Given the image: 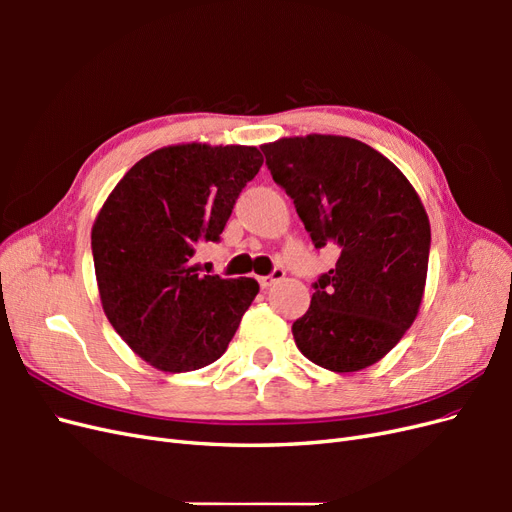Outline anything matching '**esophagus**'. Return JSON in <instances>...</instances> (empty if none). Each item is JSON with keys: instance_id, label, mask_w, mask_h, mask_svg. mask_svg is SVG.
I'll return each mask as SVG.
<instances>
[{"instance_id": "1", "label": "esophagus", "mask_w": 512, "mask_h": 512, "mask_svg": "<svg viewBox=\"0 0 512 512\" xmlns=\"http://www.w3.org/2000/svg\"><path fill=\"white\" fill-rule=\"evenodd\" d=\"M284 275H286V271L282 269V267H275L273 271H271V275H265V277H260V286L262 288H271V286H275L277 282H282L284 280Z\"/></svg>"}]
</instances>
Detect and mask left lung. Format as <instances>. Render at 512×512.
I'll list each match as a JSON object with an SVG mask.
<instances>
[{
    "label": "left lung",
    "mask_w": 512,
    "mask_h": 512,
    "mask_svg": "<svg viewBox=\"0 0 512 512\" xmlns=\"http://www.w3.org/2000/svg\"><path fill=\"white\" fill-rule=\"evenodd\" d=\"M262 153L314 245L339 250L292 324L297 348L337 374L378 363L421 307L431 245L421 198L391 160L348 136L280 138Z\"/></svg>",
    "instance_id": "left-lung-1"
}]
</instances>
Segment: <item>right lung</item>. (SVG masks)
<instances>
[{"instance_id":"add662e5","label":"right lung","mask_w":512,"mask_h":512,"mask_svg":"<svg viewBox=\"0 0 512 512\" xmlns=\"http://www.w3.org/2000/svg\"><path fill=\"white\" fill-rule=\"evenodd\" d=\"M256 147L200 143L149 153L115 185L91 228L104 314L141 359L181 374L218 361L258 294L252 277L200 275L192 256L218 243Z\"/></svg>"}]
</instances>
